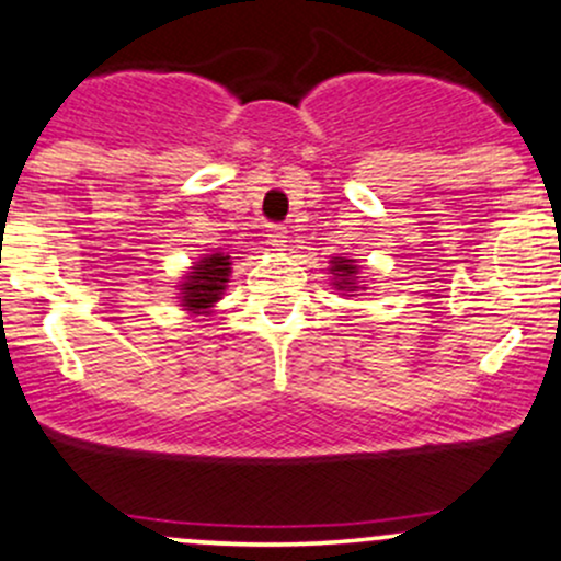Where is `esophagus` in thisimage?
Segmentation results:
<instances>
[{"label": "esophagus", "mask_w": 561, "mask_h": 561, "mask_svg": "<svg viewBox=\"0 0 561 561\" xmlns=\"http://www.w3.org/2000/svg\"><path fill=\"white\" fill-rule=\"evenodd\" d=\"M267 240H270V245H273L275 251H283V249H286V243H288V232H286V227H280V225H270V230H267Z\"/></svg>", "instance_id": "1"}]
</instances>
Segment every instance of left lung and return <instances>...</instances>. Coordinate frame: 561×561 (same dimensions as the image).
Returning <instances> with one entry per match:
<instances>
[{
	"mask_svg": "<svg viewBox=\"0 0 561 561\" xmlns=\"http://www.w3.org/2000/svg\"><path fill=\"white\" fill-rule=\"evenodd\" d=\"M331 275H334V288L347 291L353 297V291H358V264L353 259L334 256L331 259Z\"/></svg>",
	"mask_w": 561,
	"mask_h": 561,
	"instance_id": "left-lung-1",
	"label": "left lung"
}]
</instances>
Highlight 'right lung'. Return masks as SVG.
I'll use <instances>...</instances> for the list:
<instances>
[{
	"instance_id": "add662e5",
	"label": "right lung",
	"mask_w": 561,
	"mask_h": 561,
	"mask_svg": "<svg viewBox=\"0 0 561 561\" xmlns=\"http://www.w3.org/2000/svg\"><path fill=\"white\" fill-rule=\"evenodd\" d=\"M232 273V256L227 254H208L201 262H195V267L186 273L182 280V307L190 312H208L210 307L221 299L225 286L230 283Z\"/></svg>"
}]
</instances>
